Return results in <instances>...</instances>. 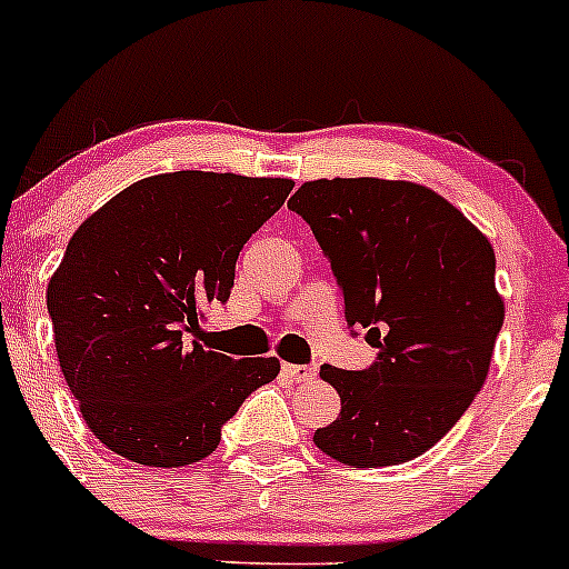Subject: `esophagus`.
Here are the masks:
<instances>
[{
  "label": "esophagus",
  "mask_w": 569,
  "mask_h": 569,
  "mask_svg": "<svg viewBox=\"0 0 569 569\" xmlns=\"http://www.w3.org/2000/svg\"><path fill=\"white\" fill-rule=\"evenodd\" d=\"M282 373L292 381H309V379H315V376H317V368L315 366H296V362H284Z\"/></svg>",
  "instance_id": "34e87169"
}]
</instances>
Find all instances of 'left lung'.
Here are the masks:
<instances>
[{"label": "left lung", "mask_w": 569, "mask_h": 569, "mask_svg": "<svg viewBox=\"0 0 569 569\" xmlns=\"http://www.w3.org/2000/svg\"><path fill=\"white\" fill-rule=\"evenodd\" d=\"M287 207L330 260L347 325L379 349L366 370L319 368L341 413L315 432L317 449L355 468L425 455L481 392L506 319L489 239L403 180L303 182Z\"/></svg>", "instance_id": "1"}]
</instances>
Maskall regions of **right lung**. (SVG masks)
<instances>
[{
	"instance_id": "add662e5",
	"label": "right lung",
	"mask_w": 569,
	"mask_h": 569,
	"mask_svg": "<svg viewBox=\"0 0 569 569\" xmlns=\"http://www.w3.org/2000/svg\"><path fill=\"white\" fill-rule=\"evenodd\" d=\"M282 177L174 171L129 184L69 239L48 282L61 373L91 432L150 468L209 457L277 357L201 343L231 296L236 260L292 190Z\"/></svg>"
}]
</instances>
